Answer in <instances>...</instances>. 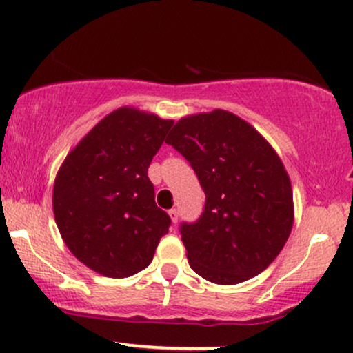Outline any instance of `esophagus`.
Masks as SVG:
<instances>
[{"label":"esophagus","instance_id":"esophagus-1","mask_svg":"<svg viewBox=\"0 0 353 353\" xmlns=\"http://www.w3.org/2000/svg\"><path fill=\"white\" fill-rule=\"evenodd\" d=\"M169 217H171L172 224H176L177 219H179V210H177V209H171V210H169Z\"/></svg>","mask_w":353,"mask_h":353}]
</instances>
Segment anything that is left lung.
<instances>
[{
  "mask_svg": "<svg viewBox=\"0 0 353 353\" xmlns=\"http://www.w3.org/2000/svg\"><path fill=\"white\" fill-rule=\"evenodd\" d=\"M205 194L196 222H182L190 269L234 285L272 264L294 224L289 174L272 145L229 111L182 117L169 132Z\"/></svg>",
  "mask_w": 353,
  "mask_h": 353,
  "instance_id": "8db88e82",
  "label": "left lung"
}]
</instances>
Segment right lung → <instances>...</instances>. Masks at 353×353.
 <instances>
[{
	"mask_svg": "<svg viewBox=\"0 0 353 353\" xmlns=\"http://www.w3.org/2000/svg\"><path fill=\"white\" fill-rule=\"evenodd\" d=\"M174 123L134 108L99 121L68 154L52 189L61 237L78 261L123 279L151 264L171 217L154 201L152 157Z\"/></svg>",
	"mask_w": 353,
	"mask_h": 353,
	"instance_id": "right-lung-1",
	"label": "right lung"
}]
</instances>
